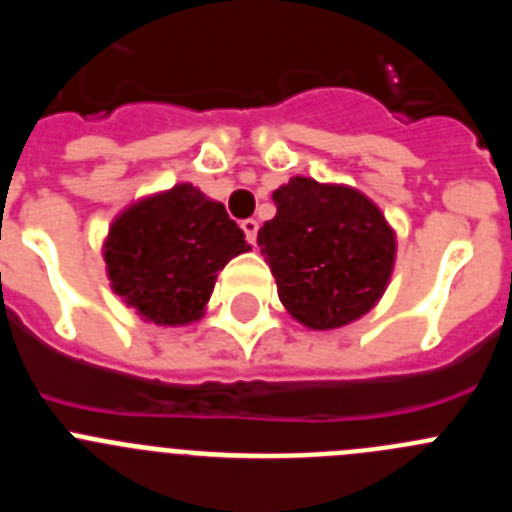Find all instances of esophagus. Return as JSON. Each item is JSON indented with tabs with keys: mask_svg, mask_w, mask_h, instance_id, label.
<instances>
[{
	"mask_svg": "<svg viewBox=\"0 0 512 512\" xmlns=\"http://www.w3.org/2000/svg\"><path fill=\"white\" fill-rule=\"evenodd\" d=\"M243 233H246L248 243H256V236H259V220H253V218H246L241 223Z\"/></svg>",
	"mask_w": 512,
	"mask_h": 512,
	"instance_id": "esophagus-1",
	"label": "esophagus"
}]
</instances>
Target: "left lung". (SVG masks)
Wrapping results in <instances>:
<instances>
[{
    "mask_svg": "<svg viewBox=\"0 0 512 512\" xmlns=\"http://www.w3.org/2000/svg\"><path fill=\"white\" fill-rule=\"evenodd\" d=\"M271 198L276 215L259 231V246L299 325L337 330L381 302L396 264V231L368 195L297 175Z\"/></svg>",
    "mask_w": 512,
    "mask_h": 512,
    "instance_id": "1",
    "label": "left lung"
}]
</instances>
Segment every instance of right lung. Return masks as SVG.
I'll use <instances>...</instances> for the list:
<instances>
[{"mask_svg": "<svg viewBox=\"0 0 512 512\" xmlns=\"http://www.w3.org/2000/svg\"><path fill=\"white\" fill-rule=\"evenodd\" d=\"M246 251L251 246L225 205L190 182L126 205L103 238L114 294L144 322L162 327L198 322L218 271Z\"/></svg>", "mask_w": 512, "mask_h": 512, "instance_id": "right-lung-1", "label": "right lung"}]
</instances>
